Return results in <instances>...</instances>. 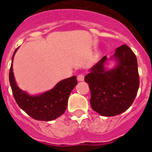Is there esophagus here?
I'll list each match as a JSON object with an SVG mask.
<instances>
[{
	"label": "esophagus",
	"instance_id": "34e87169",
	"mask_svg": "<svg viewBox=\"0 0 152 152\" xmlns=\"http://www.w3.org/2000/svg\"><path fill=\"white\" fill-rule=\"evenodd\" d=\"M84 75H77V80L79 81V82H82V81H84Z\"/></svg>",
	"mask_w": 152,
	"mask_h": 152
}]
</instances>
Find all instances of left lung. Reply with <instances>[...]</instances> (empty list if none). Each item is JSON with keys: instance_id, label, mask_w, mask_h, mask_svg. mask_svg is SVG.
I'll return each mask as SVG.
<instances>
[{"instance_id": "obj_1", "label": "left lung", "mask_w": 152, "mask_h": 152, "mask_svg": "<svg viewBox=\"0 0 152 152\" xmlns=\"http://www.w3.org/2000/svg\"><path fill=\"white\" fill-rule=\"evenodd\" d=\"M113 57L117 62L116 67L106 70L104 56L85 77L91 93V107L104 116H116L129 109L140 86L137 59L131 48L121 46Z\"/></svg>"}]
</instances>
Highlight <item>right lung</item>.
I'll use <instances>...</instances> for the list:
<instances>
[{"label":"right lung","instance_id":"1","mask_svg":"<svg viewBox=\"0 0 152 152\" xmlns=\"http://www.w3.org/2000/svg\"><path fill=\"white\" fill-rule=\"evenodd\" d=\"M12 55V61L15 53ZM9 82L16 103L26 113L37 121H50L65 113L68 97L77 84L76 76L68 77L58 83L52 89L37 96H31L21 90L16 83L12 63L9 71Z\"/></svg>","mask_w":152,"mask_h":152}]
</instances>
